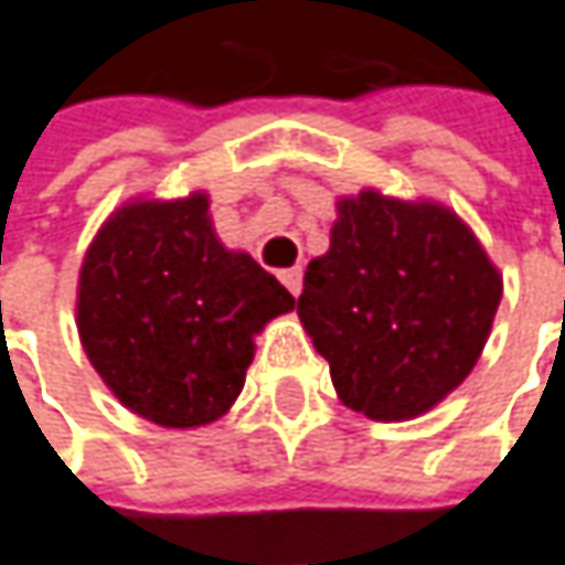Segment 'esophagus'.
Returning <instances> with one entry per match:
<instances>
[{"label":"esophagus","mask_w":565,"mask_h":565,"mask_svg":"<svg viewBox=\"0 0 565 565\" xmlns=\"http://www.w3.org/2000/svg\"><path fill=\"white\" fill-rule=\"evenodd\" d=\"M281 284L297 297L300 287H303V271H300V268H287V271H281Z\"/></svg>","instance_id":"1"}]
</instances>
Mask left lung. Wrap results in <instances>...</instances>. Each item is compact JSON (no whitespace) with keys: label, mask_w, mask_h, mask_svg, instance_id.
<instances>
[{"label":"left lung","mask_w":565,"mask_h":565,"mask_svg":"<svg viewBox=\"0 0 565 565\" xmlns=\"http://www.w3.org/2000/svg\"><path fill=\"white\" fill-rule=\"evenodd\" d=\"M499 300L502 278L457 214L361 191L339 201L297 316L329 361L339 399L367 418L403 422L473 371Z\"/></svg>","instance_id":"left-lung-1"}]
</instances>
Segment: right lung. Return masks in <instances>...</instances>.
<instances>
[{
  "label": "right lung",
  "instance_id": "right-lung-1",
  "mask_svg": "<svg viewBox=\"0 0 565 565\" xmlns=\"http://www.w3.org/2000/svg\"><path fill=\"white\" fill-rule=\"evenodd\" d=\"M294 297L246 252L223 249L207 194L137 201L98 230L79 275V339L117 399L166 428L233 406L252 335Z\"/></svg>",
  "mask_w": 565,
  "mask_h": 565
}]
</instances>
